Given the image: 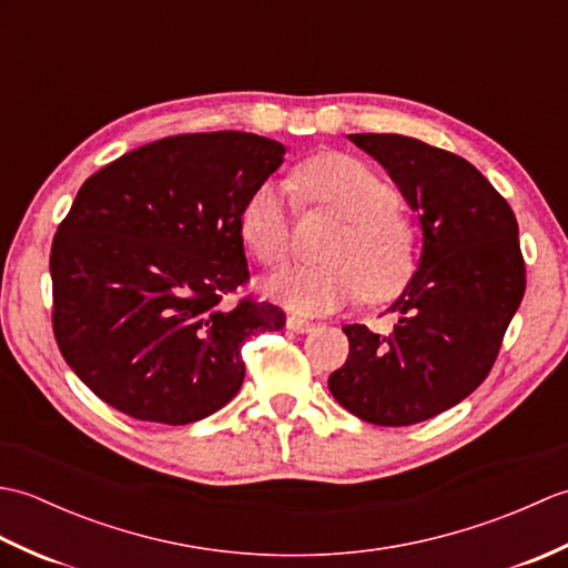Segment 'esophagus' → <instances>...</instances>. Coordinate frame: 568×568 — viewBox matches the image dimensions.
<instances>
[{"mask_svg": "<svg viewBox=\"0 0 568 568\" xmlns=\"http://www.w3.org/2000/svg\"><path fill=\"white\" fill-rule=\"evenodd\" d=\"M287 329L297 332V334H307V332L315 329V322H310L305 317H297V315H291V317H287Z\"/></svg>", "mask_w": 568, "mask_h": 568, "instance_id": "obj_1", "label": "esophagus"}]
</instances>
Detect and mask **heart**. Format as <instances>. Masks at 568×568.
<instances>
[{
  "mask_svg": "<svg viewBox=\"0 0 568 568\" xmlns=\"http://www.w3.org/2000/svg\"><path fill=\"white\" fill-rule=\"evenodd\" d=\"M303 195L346 222L327 246V263L295 265L265 281V291L300 315H324L364 293L388 300L407 285L417 265L415 232L397 214V192L348 155H317L297 168ZM241 236L261 263L281 265L293 251V190L265 180L239 216Z\"/></svg>",
  "mask_w": 568,
  "mask_h": 568,
  "instance_id": "heart-1",
  "label": "heart"
}]
</instances>
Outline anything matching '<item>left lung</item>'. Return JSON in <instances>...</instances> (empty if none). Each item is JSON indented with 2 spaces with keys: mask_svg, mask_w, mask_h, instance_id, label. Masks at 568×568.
Instances as JSON below:
<instances>
[{
  "mask_svg": "<svg viewBox=\"0 0 568 568\" xmlns=\"http://www.w3.org/2000/svg\"><path fill=\"white\" fill-rule=\"evenodd\" d=\"M417 214V271L388 307L390 334L346 324L348 358L329 376L336 403L371 425L425 422L474 393L525 295L517 220L462 155L400 134H352Z\"/></svg>",
  "mask_w": 568,
  "mask_h": 568,
  "instance_id": "8db88e82",
  "label": "left lung"
}]
</instances>
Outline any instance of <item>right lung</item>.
<instances>
[{"label":"right lung","mask_w":568,"mask_h":568,"mask_svg":"<svg viewBox=\"0 0 568 568\" xmlns=\"http://www.w3.org/2000/svg\"><path fill=\"white\" fill-rule=\"evenodd\" d=\"M285 146L244 131L146 143L84 180L51 248L65 364L119 413L187 425L244 383L241 346L281 307L222 297L248 281L239 216Z\"/></svg>","instance_id":"right-lung-1"}]
</instances>
